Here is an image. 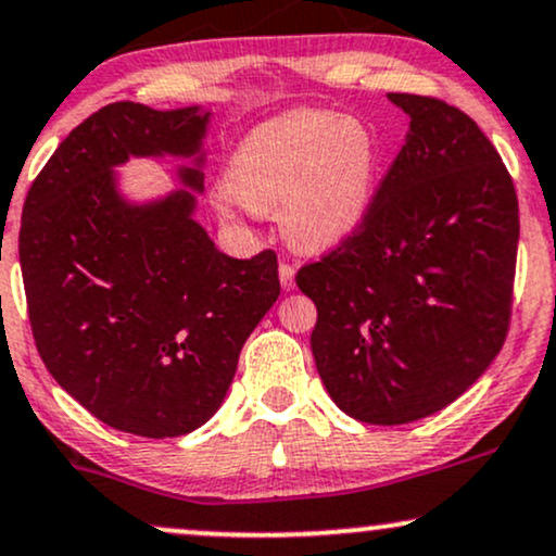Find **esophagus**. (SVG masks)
Here are the masks:
<instances>
[{"mask_svg": "<svg viewBox=\"0 0 556 556\" xmlns=\"http://www.w3.org/2000/svg\"><path fill=\"white\" fill-rule=\"evenodd\" d=\"M278 276H280V286H283L286 291H291L293 286H296V267H293L291 263H280Z\"/></svg>", "mask_w": 556, "mask_h": 556, "instance_id": "1", "label": "esophagus"}]
</instances>
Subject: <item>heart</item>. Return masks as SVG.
<instances>
[{"label":"heart","instance_id":"1","mask_svg":"<svg viewBox=\"0 0 556 556\" xmlns=\"http://www.w3.org/2000/svg\"><path fill=\"white\" fill-rule=\"evenodd\" d=\"M379 173L381 143L368 123L296 108L242 136L226 162L224 190L255 214L278 211L293 247L321 252L361 229Z\"/></svg>","mask_w":556,"mask_h":556}]
</instances>
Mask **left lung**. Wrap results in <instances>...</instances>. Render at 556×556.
Returning <instances> with one entry per match:
<instances>
[{"label":"left lung","mask_w":556,"mask_h":556,"mask_svg":"<svg viewBox=\"0 0 556 556\" xmlns=\"http://www.w3.org/2000/svg\"><path fill=\"white\" fill-rule=\"evenodd\" d=\"M409 115L402 152L353 237L306 263L312 353L355 420L404 425L458 400L510 330L518 198L497 149L467 113L389 92Z\"/></svg>","instance_id":"1"}]
</instances>
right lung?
Segmentation results:
<instances>
[{"instance_id": "add662e5", "label": "right lung", "mask_w": 556, "mask_h": 556, "mask_svg": "<svg viewBox=\"0 0 556 556\" xmlns=\"http://www.w3.org/2000/svg\"><path fill=\"white\" fill-rule=\"evenodd\" d=\"M208 115L128 100L100 108L59 143L23 205L20 267L40 358L61 389L123 433L201 428L280 293L276 252H218L193 218L190 190L147 205L115 190L113 167L128 156L201 152ZM180 177L203 188L201 169Z\"/></svg>"}]
</instances>
